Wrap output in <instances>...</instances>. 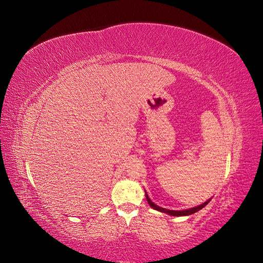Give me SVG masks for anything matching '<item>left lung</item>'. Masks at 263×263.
<instances>
[{
    "instance_id": "left-lung-1",
    "label": "left lung",
    "mask_w": 263,
    "mask_h": 263,
    "mask_svg": "<svg viewBox=\"0 0 263 263\" xmlns=\"http://www.w3.org/2000/svg\"><path fill=\"white\" fill-rule=\"evenodd\" d=\"M146 197H147V201H148L149 205H150L151 208H153L154 210H157V211H159V212H163V213H165V214L172 215V216H186V215L194 214V213L198 212V211H200V210H202V209L204 208V206H205V205H208V204H209V202H210V200H209L208 202H205V203H203V204H201V205L196 206V208L190 209V210H185V211H170V210H165V209H162V208H160V206L156 205L154 202H151V200H150V198L148 197L147 193H146Z\"/></svg>"
}]
</instances>
